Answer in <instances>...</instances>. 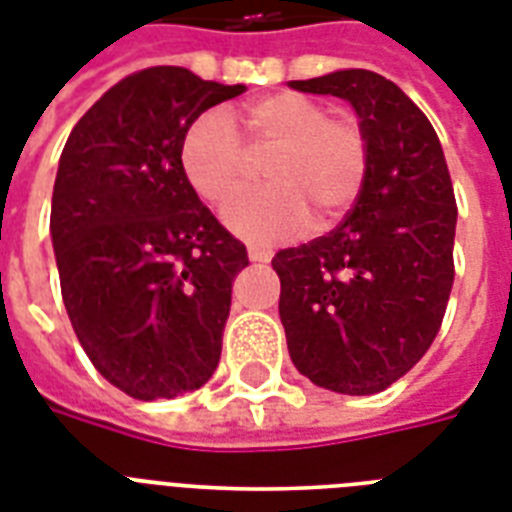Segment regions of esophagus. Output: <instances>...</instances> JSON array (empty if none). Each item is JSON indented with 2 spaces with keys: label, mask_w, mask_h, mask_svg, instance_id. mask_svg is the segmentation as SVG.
Listing matches in <instances>:
<instances>
[{
  "label": "esophagus",
  "mask_w": 512,
  "mask_h": 512,
  "mask_svg": "<svg viewBox=\"0 0 512 512\" xmlns=\"http://www.w3.org/2000/svg\"><path fill=\"white\" fill-rule=\"evenodd\" d=\"M273 257L271 249L265 247H249V260H255V263H268Z\"/></svg>",
  "instance_id": "obj_1"
}]
</instances>
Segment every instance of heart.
I'll return each instance as SVG.
<instances>
[{
  "label": "heart",
  "instance_id": "b5f03b06",
  "mask_svg": "<svg viewBox=\"0 0 512 512\" xmlns=\"http://www.w3.org/2000/svg\"><path fill=\"white\" fill-rule=\"evenodd\" d=\"M247 148L228 116L201 114L188 127L180 162L201 199L225 207L247 185L252 159L265 154V177L225 212L233 233L257 244L295 236L313 223L332 225L358 201L369 175L372 143L350 111H329L303 92H273L241 108Z\"/></svg>",
  "mask_w": 512,
  "mask_h": 512
}]
</instances>
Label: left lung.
I'll list each match as a JSON object with an SVG mask.
<instances>
[{
	"instance_id": "1",
	"label": "left lung",
	"mask_w": 512,
	"mask_h": 512,
	"mask_svg": "<svg viewBox=\"0 0 512 512\" xmlns=\"http://www.w3.org/2000/svg\"><path fill=\"white\" fill-rule=\"evenodd\" d=\"M350 100L372 143L369 175L327 236L279 249V316L297 372L372 396L436 340L454 284L452 177L433 124L385 76L350 68L289 82Z\"/></svg>"
}]
</instances>
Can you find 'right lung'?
Returning <instances> with one entry per match:
<instances>
[{
    "instance_id": "right-lung-1",
    "label": "right lung",
    "mask_w": 512,
    "mask_h": 512,
    "mask_svg": "<svg viewBox=\"0 0 512 512\" xmlns=\"http://www.w3.org/2000/svg\"><path fill=\"white\" fill-rule=\"evenodd\" d=\"M247 90L154 66L76 122L52 188L50 233L68 319L92 366L140 401L212 377L247 247L199 201L180 148L207 108Z\"/></svg>"
}]
</instances>
